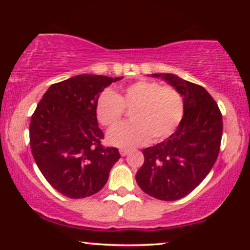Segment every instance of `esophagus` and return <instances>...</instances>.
I'll return each mask as SVG.
<instances>
[{
    "label": "esophagus",
    "mask_w": 250,
    "mask_h": 250,
    "mask_svg": "<svg viewBox=\"0 0 250 250\" xmlns=\"http://www.w3.org/2000/svg\"><path fill=\"white\" fill-rule=\"evenodd\" d=\"M119 152H121V155L123 157H125L129 152V150H127V149H121V150H119Z\"/></svg>",
    "instance_id": "esophagus-1"
}]
</instances>
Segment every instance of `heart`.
<instances>
[{
    "label": "heart",
    "instance_id": "heart-1",
    "mask_svg": "<svg viewBox=\"0 0 250 250\" xmlns=\"http://www.w3.org/2000/svg\"><path fill=\"white\" fill-rule=\"evenodd\" d=\"M125 109L131 110L132 123L111 129L108 141L119 148H133L172 135L183 118L184 102L175 87L141 80L123 88L121 94L104 90L97 100L95 116L102 126L111 128L121 122Z\"/></svg>",
    "mask_w": 250,
    "mask_h": 250
}]
</instances>
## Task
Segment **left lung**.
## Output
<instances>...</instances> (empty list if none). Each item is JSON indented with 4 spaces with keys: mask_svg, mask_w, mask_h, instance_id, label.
<instances>
[{
    "mask_svg": "<svg viewBox=\"0 0 250 250\" xmlns=\"http://www.w3.org/2000/svg\"><path fill=\"white\" fill-rule=\"evenodd\" d=\"M183 97L184 114L165 141L143 149L145 163L136 173L139 187L159 200L173 201L196 189L220 152L223 121L220 108L203 86L173 74H152Z\"/></svg>",
    "mask_w": 250,
    "mask_h": 250,
    "instance_id": "8db88e82",
    "label": "left lung"
}]
</instances>
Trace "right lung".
Returning a JSON list of instances; mask_svg holds the SVG:
<instances>
[{"instance_id": "add662e5", "label": "right lung", "mask_w": 250, "mask_h": 250, "mask_svg": "<svg viewBox=\"0 0 250 250\" xmlns=\"http://www.w3.org/2000/svg\"><path fill=\"white\" fill-rule=\"evenodd\" d=\"M123 77L78 75L52 84L30 119V149L47 182L73 199L90 197L107 183L117 148L101 145L95 104L104 87Z\"/></svg>"}]
</instances>
